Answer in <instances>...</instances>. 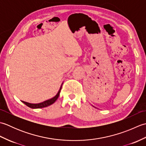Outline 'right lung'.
<instances>
[{"label":"right lung","mask_w":146,"mask_h":146,"mask_svg":"<svg viewBox=\"0 0 146 146\" xmlns=\"http://www.w3.org/2000/svg\"><path fill=\"white\" fill-rule=\"evenodd\" d=\"M63 83H62V85H63ZM62 85H61V87H60V90H59L58 92L57 93V94L54 97H52L50 99H48V100H45L44 102H41V103L30 104V103H28V102H24V101H22V102H23V103L25 104L26 105H27V107H29L31 108H44V107H46L48 106H49V105H51L52 104H54V102H56V100L58 99L59 95H60V94Z\"/></svg>","instance_id":"add662e5"}]
</instances>
